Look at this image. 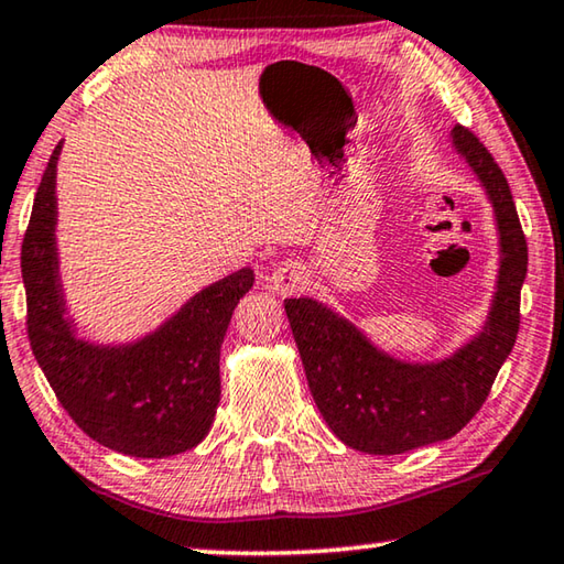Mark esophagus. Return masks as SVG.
<instances>
[{
    "mask_svg": "<svg viewBox=\"0 0 564 564\" xmlns=\"http://www.w3.org/2000/svg\"><path fill=\"white\" fill-rule=\"evenodd\" d=\"M305 285V271L301 269L299 263L285 261L281 265H275L273 273L269 275V289L285 299V295L299 293Z\"/></svg>",
    "mask_w": 564,
    "mask_h": 564,
    "instance_id": "esophagus-1",
    "label": "esophagus"
}]
</instances>
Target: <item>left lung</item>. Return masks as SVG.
I'll return each instance as SVG.
<instances>
[{
  "label": "left lung",
  "instance_id": "1",
  "mask_svg": "<svg viewBox=\"0 0 564 564\" xmlns=\"http://www.w3.org/2000/svg\"><path fill=\"white\" fill-rule=\"evenodd\" d=\"M451 141L485 188L500 246L492 301L475 336L443 358L405 360L326 303L308 295L283 303L311 395L333 435L352 451L400 455L451 441L485 403L518 338L528 243L508 178L467 129L455 127Z\"/></svg>",
  "mask_w": 564,
  "mask_h": 564
}]
</instances>
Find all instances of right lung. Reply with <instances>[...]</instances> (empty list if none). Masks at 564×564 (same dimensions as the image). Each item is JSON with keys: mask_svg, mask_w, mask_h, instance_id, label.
Here are the masks:
<instances>
[{"mask_svg": "<svg viewBox=\"0 0 564 564\" xmlns=\"http://www.w3.org/2000/svg\"><path fill=\"white\" fill-rule=\"evenodd\" d=\"M59 141L36 188L22 243L26 330L34 358L66 413L91 441L131 457H171L212 431L221 400V343L253 269H238L191 295L144 336L99 343L69 316L56 246Z\"/></svg>", "mask_w": 564, "mask_h": 564, "instance_id": "obj_1", "label": "right lung"}]
</instances>
